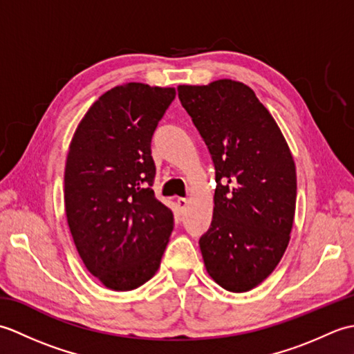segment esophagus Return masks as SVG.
<instances>
[{"label":"esophagus","instance_id":"obj_1","mask_svg":"<svg viewBox=\"0 0 354 354\" xmlns=\"http://www.w3.org/2000/svg\"><path fill=\"white\" fill-rule=\"evenodd\" d=\"M176 205H178V208H179V212L185 213L187 205H189V201H187L185 198H178V199H176Z\"/></svg>","mask_w":354,"mask_h":354}]
</instances>
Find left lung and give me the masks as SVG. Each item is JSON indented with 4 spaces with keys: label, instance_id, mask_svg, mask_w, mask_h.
Returning <instances> with one entry per match:
<instances>
[{
    "label": "left lung",
    "instance_id": "1",
    "mask_svg": "<svg viewBox=\"0 0 354 354\" xmlns=\"http://www.w3.org/2000/svg\"><path fill=\"white\" fill-rule=\"evenodd\" d=\"M178 95L212 153L213 221L199 239L208 275L248 292L272 274L289 245L297 170L274 117L242 82L179 85Z\"/></svg>",
    "mask_w": 354,
    "mask_h": 354
}]
</instances>
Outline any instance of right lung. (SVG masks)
<instances>
[{"instance_id": "right-lung-1", "label": "right lung", "mask_w": 354, "mask_h": 354, "mask_svg": "<svg viewBox=\"0 0 354 354\" xmlns=\"http://www.w3.org/2000/svg\"><path fill=\"white\" fill-rule=\"evenodd\" d=\"M175 88L140 82L102 94L77 124L66 155V222L85 268L104 288L133 290L152 278L173 230L155 198L150 141Z\"/></svg>"}]
</instances>
